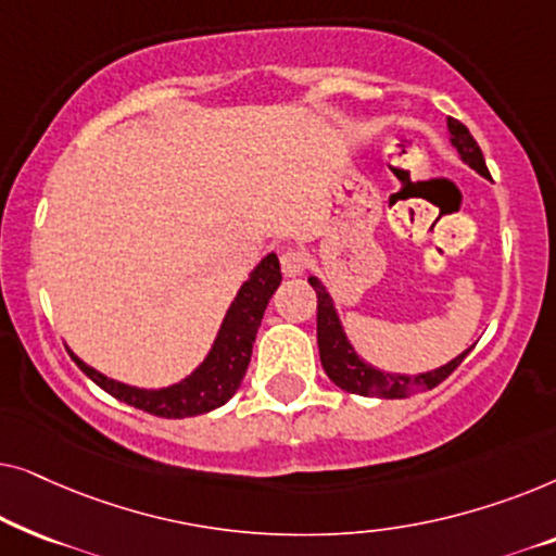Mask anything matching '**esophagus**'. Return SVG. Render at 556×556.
Wrapping results in <instances>:
<instances>
[{
	"instance_id": "1",
	"label": "esophagus",
	"mask_w": 556,
	"mask_h": 556,
	"mask_svg": "<svg viewBox=\"0 0 556 556\" xmlns=\"http://www.w3.org/2000/svg\"><path fill=\"white\" fill-rule=\"evenodd\" d=\"M306 255L301 253V250H286L283 255H280V270H283L286 278H299L303 276V270H306Z\"/></svg>"
}]
</instances>
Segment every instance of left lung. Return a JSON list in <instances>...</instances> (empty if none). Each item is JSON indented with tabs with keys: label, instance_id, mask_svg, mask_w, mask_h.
<instances>
[{
	"label": "left lung",
	"instance_id": "8db88e82",
	"mask_svg": "<svg viewBox=\"0 0 556 556\" xmlns=\"http://www.w3.org/2000/svg\"><path fill=\"white\" fill-rule=\"evenodd\" d=\"M447 134H451V143L453 149L458 151L460 162H466L470 169H476L481 177L491 179L489 169H485L483 151L476 143L473 136H470L468 128L463 126L460 121L447 118ZM308 283L314 286L316 299H318L316 337H318V354H321L324 371L329 375L333 384L352 394H362V397L402 400L415 392L432 390V387L443 382L453 369H458L460 362L466 359L470 349H473V346L466 349V352H460L455 359L443 364V367L422 371V375H392V371L377 369L356 354V349L352 346V341H349L344 331V324H341L339 311L333 306L329 288H326L316 276H308Z\"/></svg>",
	"mask_w": 556,
	"mask_h": 556
}]
</instances>
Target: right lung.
<instances>
[{
	"mask_svg": "<svg viewBox=\"0 0 556 556\" xmlns=\"http://www.w3.org/2000/svg\"><path fill=\"white\" fill-rule=\"evenodd\" d=\"M280 280V263L276 253H268L261 263L250 270L245 283L240 286L230 308L219 324V331L212 341L210 352L197 364L194 371H189L185 379L169 387H134L118 379H111L101 371L88 367L80 356H75L71 349L67 354L73 362L93 379V382L113 397L126 402V405L139 407L143 413L156 417H169V420H181V417H194L210 409L223 407L235 392L240 390L242 377H245L250 354H253L255 333L261 329L265 306L278 291Z\"/></svg>",
	"mask_w": 556,
	"mask_h": 556,
	"instance_id": "add662e5",
	"label": "right lung"
}]
</instances>
